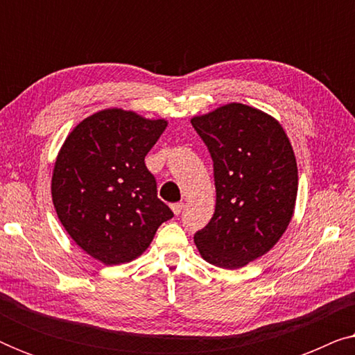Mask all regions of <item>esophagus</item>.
Here are the masks:
<instances>
[{
	"mask_svg": "<svg viewBox=\"0 0 355 355\" xmlns=\"http://www.w3.org/2000/svg\"><path fill=\"white\" fill-rule=\"evenodd\" d=\"M171 210L174 211V215H181V211L184 210V203H174V205H171Z\"/></svg>",
	"mask_w": 355,
	"mask_h": 355,
	"instance_id": "1",
	"label": "esophagus"
}]
</instances>
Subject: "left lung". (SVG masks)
<instances>
[{
  "instance_id": "8db88e82",
  "label": "left lung",
  "mask_w": 355,
  "mask_h": 355,
  "mask_svg": "<svg viewBox=\"0 0 355 355\" xmlns=\"http://www.w3.org/2000/svg\"><path fill=\"white\" fill-rule=\"evenodd\" d=\"M213 159L216 205L193 236L208 263L242 268L266 254L288 230L297 197V163L283 125L242 103L193 116Z\"/></svg>"
}]
</instances>
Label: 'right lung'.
Masks as SVG:
<instances>
[{"mask_svg":"<svg viewBox=\"0 0 355 355\" xmlns=\"http://www.w3.org/2000/svg\"><path fill=\"white\" fill-rule=\"evenodd\" d=\"M164 119L108 108L89 116L58 153L51 197L72 241L105 265L142 255L173 211L157 196L145 157L164 132Z\"/></svg>","mask_w":355,"mask_h":355,"instance_id":"1","label":"right lung"}]
</instances>
